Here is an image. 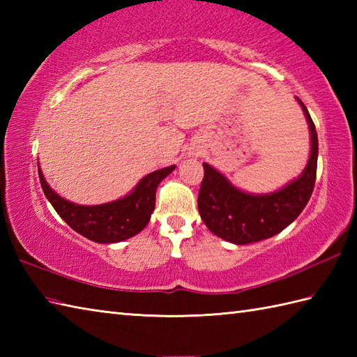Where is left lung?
<instances>
[{
  "mask_svg": "<svg viewBox=\"0 0 357 357\" xmlns=\"http://www.w3.org/2000/svg\"><path fill=\"white\" fill-rule=\"evenodd\" d=\"M312 133V151L304 173L291 184L270 195L238 190L213 167L204 162L198 210L207 229L233 244L244 245L275 236L305 208L313 193L317 170V133L312 116L299 98Z\"/></svg>",
  "mask_w": 357,
  "mask_h": 357,
  "instance_id": "8db88e82",
  "label": "left lung"
}]
</instances>
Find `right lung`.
I'll list each match as a JSON object with an SVG mask.
<instances>
[{"label":"right lung","mask_w":357,"mask_h":357,"mask_svg":"<svg viewBox=\"0 0 357 357\" xmlns=\"http://www.w3.org/2000/svg\"><path fill=\"white\" fill-rule=\"evenodd\" d=\"M173 170L174 165H170L150 173L126 198L101 206H77L66 201L47 185L40 169L38 174L45 198L75 231L93 242L112 244L135 236L149 224L155 210L158 184Z\"/></svg>","instance_id":"obj_1"}]
</instances>
